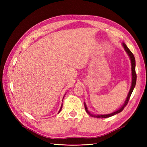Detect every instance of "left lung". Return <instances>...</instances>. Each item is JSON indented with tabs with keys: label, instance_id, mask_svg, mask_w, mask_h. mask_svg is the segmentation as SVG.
Returning a JSON list of instances; mask_svg holds the SVG:
<instances>
[{
	"label": "left lung",
	"instance_id": "left-lung-1",
	"mask_svg": "<svg viewBox=\"0 0 147 147\" xmlns=\"http://www.w3.org/2000/svg\"><path fill=\"white\" fill-rule=\"evenodd\" d=\"M122 45L124 49V50L126 51V52L127 53V54L128 55L129 57L131 62V71H132V83H131V88H130V90L128 92V94L127 96L126 97V99L124 101V103L123 104V105L120 107L118 110H116L115 112H113V113H111L109 114H106V115H94V114H91L90 111H88V108H87V106L85 104V102H84V108H85V110L86 112H87V113L90 115L91 117H95V118H109L110 117L112 116H113V115H116L117 113H119L122 111L123 110V109H124V107L126 106V105L128 103V101L129 100V98L131 97V95L132 94V92L134 90V87L136 86V80H137V75H136V60H135V57L134 55L132 54V53L130 51L129 49L127 48V47L126 46V45L124 43H122Z\"/></svg>",
	"mask_w": 147,
	"mask_h": 147
}]
</instances>
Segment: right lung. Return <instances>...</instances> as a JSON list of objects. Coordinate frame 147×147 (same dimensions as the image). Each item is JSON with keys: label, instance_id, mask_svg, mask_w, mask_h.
<instances>
[{"label": "right lung", "instance_id": "obj_1", "mask_svg": "<svg viewBox=\"0 0 147 147\" xmlns=\"http://www.w3.org/2000/svg\"><path fill=\"white\" fill-rule=\"evenodd\" d=\"M65 95H64V96H65ZM64 97H63V99H64ZM62 107H63V104H62V105H61V108H60V110H59V112H58V113H59V112H61V109H62Z\"/></svg>", "mask_w": 147, "mask_h": 147}]
</instances>
